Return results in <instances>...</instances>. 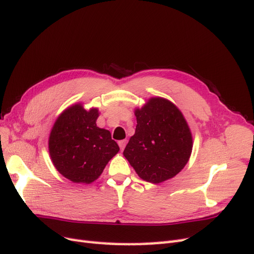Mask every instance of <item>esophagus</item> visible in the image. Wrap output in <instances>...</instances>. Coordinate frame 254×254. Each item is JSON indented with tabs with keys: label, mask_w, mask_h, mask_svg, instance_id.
I'll list each match as a JSON object with an SVG mask.
<instances>
[{
	"label": "esophagus",
	"mask_w": 254,
	"mask_h": 254,
	"mask_svg": "<svg viewBox=\"0 0 254 254\" xmlns=\"http://www.w3.org/2000/svg\"><path fill=\"white\" fill-rule=\"evenodd\" d=\"M126 143H127V141H126V140H122V141H119V146H120L121 150H124L125 146H126Z\"/></svg>",
	"instance_id": "34e87169"
}]
</instances>
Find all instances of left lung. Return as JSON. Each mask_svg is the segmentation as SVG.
Here are the masks:
<instances>
[{
  "instance_id": "8db88e82",
  "label": "left lung",
  "mask_w": 254,
  "mask_h": 254,
  "mask_svg": "<svg viewBox=\"0 0 254 254\" xmlns=\"http://www.w3.org/2000/svg\"><path fill=\"white\" fill-rule=\"evenodd\" d=\"M135 133L124 156L140 178L160 183L173 178L190 159L193 140L187 121L167 99L150 98L135 110Z\"/></svg>"
}]
</instances>
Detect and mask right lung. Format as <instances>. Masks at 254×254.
Wrapping results in <instances>:
<instances>
[{
    "label": "right lung",
    "instance_id": "1",
    "mask_svg": "<svg viewBox=\"0 0 254 254\" xmlns=\"http://www.w3.org/2000/svg\"><path fill=\"white\" fill-rule=\"evenodd\" d=\"M97 109L81 105L66 109L54 124L49 140L50 155L56 170L75 183H91L120 150L109 130L98 128Z\"/></svg>",
    "mask_w": 254,
    "mask_h": 254
}]
</instances>
